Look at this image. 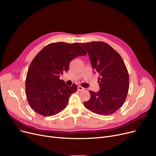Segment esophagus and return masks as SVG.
<instances>
[{
	"label": "esophagus",
	"instance_id": "1",
	"mask_svg": "<svg viewBox=\"0 0 156 156\" xmlns=\"http://www.w3.org/2000/svg\"><path fill=\"white\" fill-rule=\"evenodd\" d=\"M84 90L83 87H81V86H78V91H82V90Z\"/></svg>",
	"mask_w": 156,
	"mask_h": 156
}]
</instances>
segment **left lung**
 <instances>
[{"mask_svg": "<svg viewBox=\"0 0 156 156\" xmlns=\"http://www.w3.org/2000/svg\"><path fill=\"white\" fill-rule=\"evenodd\" d=\"M81 45L87 50L92 68L100 76L99 91H89L90 99L84 102L85 107L99 115L112 114L124 104L128 95L129 75L125 64L108 44L91 42Z\"/></svg>", "mask_w": 156, "mask_h": 156, "instance_id": "8db88e82", "label": "left lung"}]
</instances>
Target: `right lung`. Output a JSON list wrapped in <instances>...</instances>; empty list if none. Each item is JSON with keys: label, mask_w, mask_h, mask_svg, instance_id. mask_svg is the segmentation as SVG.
Returning a JSON list of instances; mask_svg holds the SVG:
<instances>
[{"label": "right lung", "mask_w": 156, "mask_h": 156, "mask_svg": "<svg viewBox=\"0 0 156 156\" xmlns=\"http://www.w3.org/2000/svg\"><path fill=\"white\" fill-rule=\"evenodd\" d=\"M87 52L79 43H52L41 50L31 61L26 78V94L32 109L44 116L64 110L73 93L77 90L59 77L68 72L71 61Z\"/></svg>", "instance_id": "obj_1"}]
</instances>
